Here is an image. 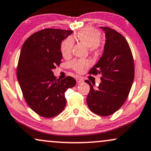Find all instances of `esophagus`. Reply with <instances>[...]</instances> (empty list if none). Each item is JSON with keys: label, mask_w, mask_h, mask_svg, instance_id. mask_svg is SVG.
<instances>
[{"label": "esophagus", "mask_w": 151, "mask_h": 151, "mask_svg": "<svg viewBox=\"0 0 151 151\" xmlns=\"http://www.w3.org/2000/svg\"><path fill=\"white\" fill-rule=\"evenodd\" d=\"M76 80H77V82L78 83H81L83 82V79L81 77H77V79H76Z\"/></svg>", "instance_id": "1"}]
</instances>
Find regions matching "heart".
<instances>
[{"instance_id":"b5f03b06","label":"heart","mask_w":151,"mask_h":151,"mask_svg":"<svg viewBox=\"0 0 151 151\" xmlns=\"http://www.w3.org/2000/svg\"><path fill=\"white\" fill-rule=\"evenodd\" d=\"M101 32L92 27H86L79 31L75 34V38L85 46L88 47L91 51L99 48V41L101 39ZM73 40L71 38H67L61 43L60 51L65 58H69L71 55L73 47ZM90 63L88 60H74L71 63V66L76 72H81L83 69L88 68Z\"/></svg>"}]
</instances>
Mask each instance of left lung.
I'll list each match as a JSON object with an SVG mask.
<instances>
[{
  "label": "left lung",
  "instance_id": "1",
  "mask_svg": "<svg viewBox=\"0 0 151 151\" xmlns=\"http://www.w3.org/2000/svg\"><path fill=\"white\" fill-rule=\"evenodd\" d=\"M105 33L103 55L89 74H101V83L90 86L86 102L91 111L108 116L121 108L127 99L134 79V64L130 47L124 37L115 30L101 27Z\"/></svg>",
  "mask_w": 151,
  "mask_h": 151
}]
</instances>
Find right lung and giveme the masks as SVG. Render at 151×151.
<instances>
[{
  "mask_svg": "<svg viewBox=\"0 0 151 151\" xmlns=\"http://www.w3.org/2000/svg\"><path fill=\"white\" fill-rule=\"evenodd\" d=\"M72 31L45 29L24 43L18 61L17 77L25 101L44 117L59 115L66 105L65 93L76 84L72 77L55 80L52 70L60 64L61 43Z\"/></svg>",
  "mask_w": 151,
  "mask_h": 151,
  "instance_id": "1",
  "label": "right lung"
}]
</instances>
